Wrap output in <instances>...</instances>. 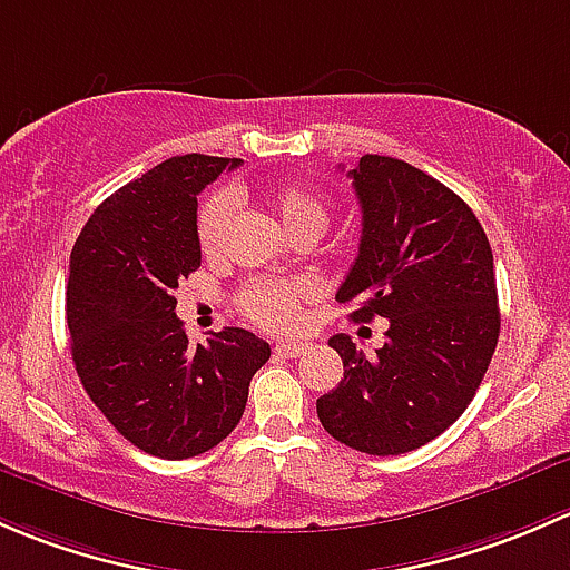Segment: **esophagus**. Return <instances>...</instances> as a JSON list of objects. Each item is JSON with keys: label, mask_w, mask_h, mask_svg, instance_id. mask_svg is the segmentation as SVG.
<instances>
[{"label": "esophagus", "mask_w": 570, "mask_h": 570, "mask_svg": "<svg viewBox=\"0 0 570 570\" xmlns=\"http://www.w3.org/2000/svg\"><path fill=\"white\" fill-rule=\"evenodd\" d=\"M277 351L279 356H287V360H296V356H302L304 351H307V343H277Z\"/></svg>", "instance_id": "1"}]
</instances>
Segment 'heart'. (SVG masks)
Segmentation results:
<instances>
[{"instance_id":"b5f03b06","label":"heart","mask_w":570,"mask_h":570,"mask_svg":"<svg viewBox=\"0 0 570 570\" xmlns=\"http://www.w3.org/2000/svg\"><path fill=\"white\" fill-rule=\"evenodd\" d=\"M238 199H242V191H216L199 208L197 242L203 255L210 261L225 255ZM266 205L293 242L318 238L332 216L326 199L309 186H279V189L268 191ZM309 296H313V287L302 279H255L238 293V307L255 324L287 332V328L298 326L302 307Z\"/></svg>"}]
</instances>
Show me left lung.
<instances>
[{
  "mask_svg": "<svg viewBox=\"0 0 570 570\" xmlns=\"http://www.w3.org/2000/svg\"><path fill=\"white\" fill-rule=\"evenodd\" d=\"M348 175L362 238L337 302L390 328L375 356L348 334L328 340L343 381L315 406L345 448L412 453L459 420L489 371L500 337L494 255L472 208L412 164L367 154Z\"/></svg>",
  "mask_w": 570,
  "mask_h": 570,
  "instance_id": "1",
  "label": "left lung"
}]
</instances>
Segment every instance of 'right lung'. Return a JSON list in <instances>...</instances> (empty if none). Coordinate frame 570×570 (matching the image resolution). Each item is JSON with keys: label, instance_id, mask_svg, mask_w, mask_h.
<instances>
[{"label": "right lung", "instance_id": "add662e5", "mask_svg": "<svg viewBox=\"0 0 570 570\" xmlns=\"http://www.w3.org/2000/svg\"><path fill=\"white\" fill-rule=\"evenodd\" d=\"M242 158L186 154L104 199L70 252L68 328L76 373L120 436L167 461L230 436L268 343L238 326L189 345L175 287L199 268L197 195Z\"/></svg>", "mask_w": 570, "mask_h": 570}]
</instances>
